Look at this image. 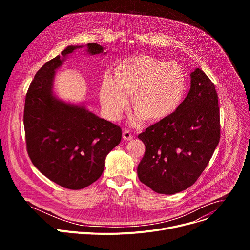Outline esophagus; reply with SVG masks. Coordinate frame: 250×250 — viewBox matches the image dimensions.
<instances>
[{
  "label": "esophagus",
  "instance_id": "obj_1",
  "mask_svg": "<svg viewBox=\"0 0 250 250\" xmlns=\"http://www.w3.org/2000/svg\"><path fill=\"white\" fill-rule=\"evenodd\" d=\"M123 138L125 139V140H130V139H132V134H131V132L129 131V130H124V132H123Z\"/></svg>",
  "mask_w": 250,
  "mask_h": 250
}]
</instances>
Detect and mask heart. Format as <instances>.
<instances>
[{
    "mask_svg": "<svg viewBox=\"0 0 250 250\" xmlns=\"http://www.w3.org/2000/svg\"><path fill=\"white\" fill-rule=\"evenodd\" d=\"M186 90L182 68L151 55H140L121 61L115 80L106 75L102 83L100 99L111 119L121 117L132 95L135 123L146 119L154 123L172 115L181 104Z\"/></svg>",
    "mask_w": 250,
    "mask_h": 250,
    "instance_id": "obj_1",
    "label": "heart"
}]
</instances>
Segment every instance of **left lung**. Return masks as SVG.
Returning a JSON list of instances; mask_svg holds the SVG:
<instances>
[{
  "label": "left lung",
  "mask_w": 250,
  "mask_h": 250,
  "mask_svg": "<svg viewBox=\"0 0 250 250\" xmlns=\"http://www.w3.org/2000/svg\"><path fill=\"white\" fill-rule=\"evenodd\" d=\"M221 137L215 84L197 68L191 88L172 115L138 134L146 153L137 176L158 194L172 195L191 187L208 164Z\"/></svg>",
  "instance_id": "1"
}]
</instances>
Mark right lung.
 Returning <instances> with one entry per match:
<instances>
[{
	"label": "right lung",
	"instance_id": "add662e5",
	"mask_svg": "<svg viewBox=\"0 0 250 250\" xmlns=\"http://www.w3.org/2000/svg\"><path fill=\"white\" fill-rule=\"evenodd\" d=\"M80 46H68L63 57ZM91 54L103 52L89 43ZM60 56L46 62L35 74L25 95L23 125L27 154L49 180L70 190L88 187L101 177L104 159L122 139V128L86 110L58 101L52 94L54 71Z\"/></svg>",
	"mask_w": 250,
	"mask_h": 250
}]
</instances>
